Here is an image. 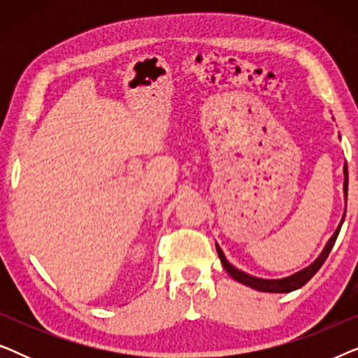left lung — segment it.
<instances>
[{"mask_svg":"<svg viewBox=\"0 0 358 358\" xmlns=\"http://www.w3.org/2000/svg\"><path fill=\"white\" fill-rule=\"evenodd\" d=\"M347 187H349V174H347V166H344V197H345V205H347ZM344 218H345V212L342 215V220L339 223V227L334 231V234L329 238V241L326 243L324 249H322V252L317 256V259L310 266L301 268V271H298L295 273H292V275L288 277H283V278H261V277H254V275H249V273L239 271L233 266V264H229L227 261V257H224V254L222 251V248L218 246V244H215L217 246V252H218V257L220 261H222L224 271H227L229 275H231L234 280H238L239 283H243V285L246 287H251L254 290H259V292H267V293H288V292H293V290H298V288H301L303 285L308 280H311V277L315 275V273L320 271L322 264L329 256L332 246H334L336 239H337V234L341 231V227L342 223H344Z\"/></svg>","mask_w":358,"mask_h":358,"instance_id":"obj_1","label":"left lung"}]
</instances>
